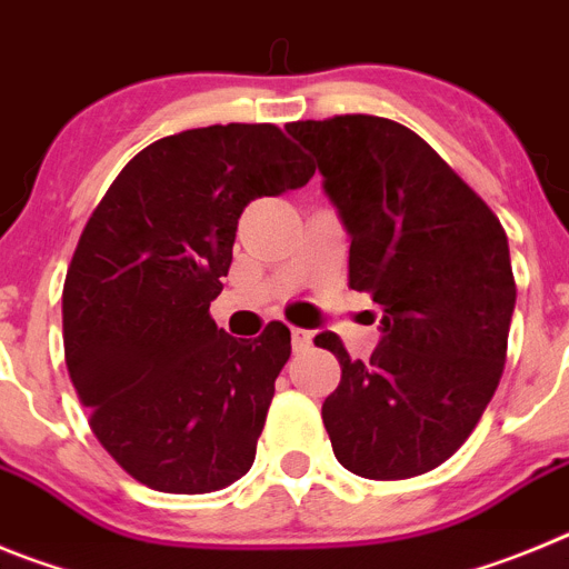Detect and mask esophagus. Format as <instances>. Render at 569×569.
I'll use <instances>...</instances> for the list:
<instances>
[{"instance_id":"1","label":"esophagus","mask_w":569,"mask_h":569,"mask_svg":"<svg viewBox=\"0 0 569 569\" xmlns=\"http://www.w3.org/2000/svg\"><path fill=\"white\" fill-rule=\"evenodd\" d=\"M290 339H293V347L296 350H301V347H310V341H313V333L305 328H290Z\"/></svg>"}]
</instances>
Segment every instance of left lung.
I'll use <instances>...</instances> for the list:
<instances>
[{"label": "left lung", "instance_id": "8db88e82", "mask_svg": "<svg viewBox=\"0 0 569 569\" xmlns=\"http://www.w3.org/2000/svg\"><path fill=\"white\" fill-rule=\"evenodd\" d=\"M350 236V288L381 308L370 361L341 365L321 405L341 467L410 479L459 450L490 405L507 356L516 281L492 210L413 130L381 116L293 122Z\"/></svg>", "mask_w": 569, "mask_h": 569}]
</instances>
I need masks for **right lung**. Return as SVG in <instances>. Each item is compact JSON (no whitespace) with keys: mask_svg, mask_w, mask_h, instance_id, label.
<instances>
[{"mask_svg":"<svg viewBox=\"0 0 569 569\" xmlns=\"http://www.w3.org/2000/svg\"><path fill=\"white\" fill-rule=\"evenodd\" d=\"M276 124L164 136L116 176L62 293L64 361L90 430L136 481L213 492L250 470L290 330L233 339L210 319L241 210L310 182Z\"/></svg>","mask_w":569,"mask_h":569,"instance_id":"add662e5","label":"right lung"}]
</instances>
